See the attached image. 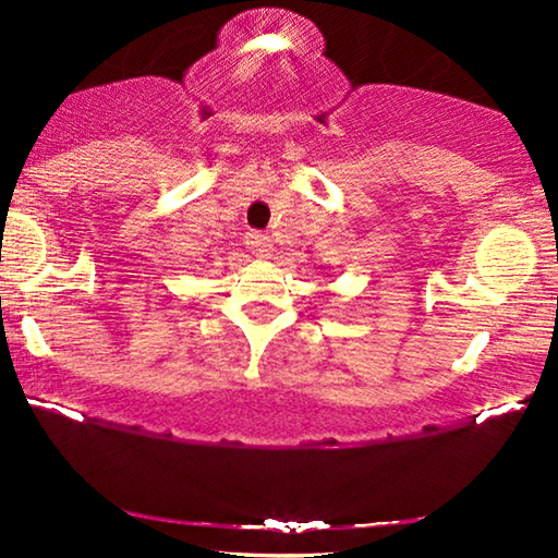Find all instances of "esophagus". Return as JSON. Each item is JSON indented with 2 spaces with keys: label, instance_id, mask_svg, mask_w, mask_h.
I'll return each instance as SVG.
<instances>
[{
  "label": "esophagus",
  "instance_id": "esophagus-1",
  "mask_svg": "<svg viewBox=\"0 0 558 558\" xmlns=\"http://www.w3.org/2000/svg\"><path fill=\"white\" fill-rule=\"evenodd\" d=\"M246 246H248L251 254H256V256H269V254H271V241H269V235L262 233V231H251V233H246Z\"/></svg>",
  "mask_w": 558,
  "mask_h": 558
}]
</instances>
